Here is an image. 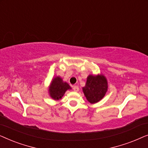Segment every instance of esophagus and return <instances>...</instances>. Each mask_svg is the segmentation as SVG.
Segmentation results:
<instances>
[{
	"mask_svg": "<svg viewBox=\"0 0 148 148\" xmlns=\"http://www.w3.org/2000/svg\"><path fill=\"white\" fill-rule=\"evenodd\" d=\"M73 90L74 92H79V87L78 86H74L73 87Z\"/></svg>",
	"mask_w": 148,
	"mask_h": 148,
	"instance_id": "esophagus-1",
	"label": "esophagus"
}]
</instances>
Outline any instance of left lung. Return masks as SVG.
<instances>
[{
  "label": "left lung",
  "mask_w": 148,
  "mask_h": 148,
  "mask_svg": "<svg viewBox=\"0 0 148 148\" xmlns=\"http://www.w3.org/2000/svg\"><path fill=\"white\" fill-rule=\"evenodd\" d=\"M108 90V82L103 75H90L87 77L83 92L87 100L91 104L98 102L104 98Z\"/></svg>",
  "instance_id": "8db88e82"
}]
</instances>
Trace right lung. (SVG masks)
Here are the masks:
<instances>
[{
    "mask_svg": "<svg viewBox=\"0 0 148 148\" xmlns=\"http://www.w3.org/2000/svg\"><path fill=\"white\" fill-rule=\"evenodd\" d=\"M71 89V88L69 85L66 82H63L61 77H56L52 79L51 84L48 88V92L50 96L52 99H54V100H58L62 98L66 90Z\"/></svg>",
    "mask_w": 148,
    "mask_h": 148,
    "instance_id": "obj_1",
    "label": "right lung"
}]
</instances>
